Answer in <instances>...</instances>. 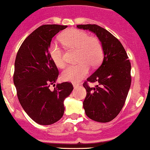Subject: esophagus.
Here are the masks:
<instances>
[{"mask_svg":"<svg viewBox=\"0 0 150 150\" xmlns=\"http://www.w3.org/2000/svg\"><path fill=\"white\" fill-rule=\"evenodd\" d=\"M73 86H74V87H79V83H73Z\"/></svg>","mask_w":150,"mask_h":150,"instance_id":"esophagus-1","label":"esophagus"}]
</instances>
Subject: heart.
<instances>
[{
	"instance_id": "b5f03b06",
	"label": "heart",
	"mask_w": 150,
	"mask_h": 150,
	"mask_svg": "<svg viewBox=\"0 0 150 150\" xmlns=\"http://www.w3.org/2000/svg\"><path fill=\"white\" fill-rule=\"evenodd\" d=\"M60 41L67 48L76 50V64L66 68L62 73L64 81L77 82L89 72V66L96 68L100 65L103 58V48L101 41L96 36H89L85 31L70 29L60 35ZM50 57L57 67L64 68L66 63L61 48L56 43L50 46Z\"/></svg>"
}]
</instances>
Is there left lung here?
Segmentation results:
<instances>
[{
  "label": "left lung",
  "instance_id": "obj_1",
  "mask_svg": "<svg viewBox=\"0 0 150 150\" xmlns=\"http://www.w3.org/2000/svg\"><path fill=\"white\" fill-rule=\"evenodd\" d=\"M76 27L94 33L101 41L104 53L102 64L83 84L87 91L83 107L93 120L110 122L125 104L131 84L130 62L120 41L106 29L91 24ZM87 81L98 82L99 85L90 88Z\"/></svg>",
  "mask_w": 150,
  "mask_h": 150
}]
</instances>
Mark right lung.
<instances>
[{
	"instance_id": "add662e5",
	"label": "right lung",
	"mask_w": 150,
	"mask_h": 150,
	"mask_svg": "<svg viewBox=\"0 0 150 150\" xmlns=\"http://www.w3.org/2000/svg\"><path fill=\"white\" fill-rule=\"evenodd\" d=\"M67 27L41 25L25 38L16 56L14 84L19 101L28 116L40 125H52L61 119L63 101L74 89L67 81L55 86L59 71L49 52L53 37ZM51 85L56 87L53 91Z\"/></svg>"
}]
</instances>
